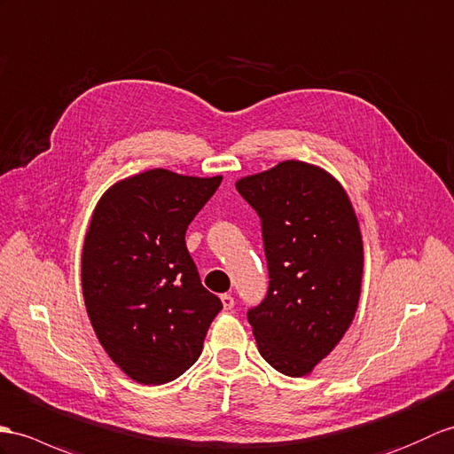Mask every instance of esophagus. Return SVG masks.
I'll return each mask as SVG.
<instances>
[{
  "mask_svg": "<svg viewBox=\"0 0 454 454\" xmlns=\"http://www.w3.org/2000/svg\"><path fill=\"white\" fill-rule=\"evenodd\" d=\"M220 301H223L224 311H230L231 308H234V298H231L230 294H223V296H220Z\"/></svg>",
  "mask_w": 454,
  "mask_h": 454,
  "instance_id": "esophagus-1",
  "label": "esophagus"
}]
</instances>
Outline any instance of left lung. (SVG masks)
<instances>
[{
	"label": "left lung",
	"instance_id": "obj_1",
	"mask_svg": "<svg viewBox=\"0 0 454 454\" xmlns=\"http://www.w3.org/2000/svg\"><path fill=\"white\" fill-rule=\"evenodd\" d=\"M261 216L269 292L247 311L261 356L290 377L309 375L350 329L360 303L364 239L346 189L321 166L284 160L239 177Z\"/></svg>",
	"mask_w": 454,
	"mask_h": 454
}]
</instances>
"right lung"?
<instances>
[{"label": "right lung", "instance_id": "obj_1", "mask_svg": "<svg viewBox=\"0 0 454 454\" xmlns=\"http://www.w3.org/2000/svg\"><path fill=\"white\" fill-rule=\"evenodd\" d=\"M223 176L153 168L98 199L81 257L82 298L97 339L133 381H174L201 356L223 309L199 278L185 230Z\"/></svg>", "mask_w": 454, "mask_h": 454}]
</instances>
